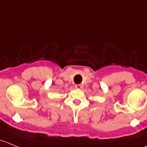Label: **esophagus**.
I'll use <instances>...</instances> for the list:
<instances>
[{
	"instance_id": "1",
	"label": "esophagus",
	"mask_w": 147,
	"mask_h": 147,
	"mask_svg": "<svg viewBox=\"0 0 147 147\" xmlns=\"http://www.w3.org/2000/svg\"><path fill=\"white\" fill-rule=\"evenodd\" d=\"M75 87H76V88H78V89H81V87H82V85H81V84H76V85H75Z\"/></svg>"
}]
</instances>
